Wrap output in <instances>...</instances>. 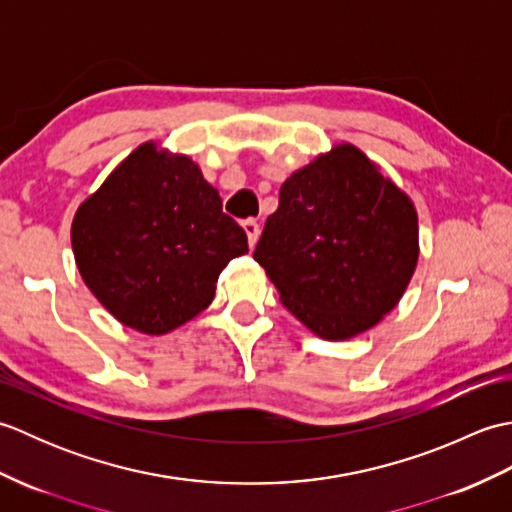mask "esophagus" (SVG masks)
Listing matches in <instances>:
<instances>
[{"mask_svg": "<svg viewBox=\"0 0 512 512\" xmlns=\"http://www.w3.org/2000/svg\"><path fill=\"white\" fill-rule=\"evenodd\" d=\"M244 231H246V237H248V244L255 246L257 239H259V222L253 220V217H248V220L242 224Z\"/></svg>", "mask_w": 512, "mask_h": 512, "instance_id": "34e87169", "label": "esophagus"}]
</instances>
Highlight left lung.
I'll use <instances>...</instances> for the list:
<instances>
[{"instance_id": "obj_1", "label": "left lung", "mask_w": 512, "mask_h": 512, "mask_svg": "<svg viewBox=\"0 0 512 512\" xmlns=\"http://www.w3.org/2000/svg\"><path fill=\"white\" fill-rule=\"evenodd\" d=\"M418 253L409 195L343 143L281 184L253 257L308 330L345 341L396 308Z\"/></svg>"}]
</instances>
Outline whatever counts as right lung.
I'll return each instance as SVG.
<instances>
[{"mask_svg": "<svg viewBox=\"0 0 512 512\" xmlns=\"http://www.w3.org/2000/svg\"><path fill=\"white\" fill-rule=\"evenodd\" d=\"M72 250L107 312L158 336L209 308L217 277L248 253V239L200 167L149 140L79 206Z\"/></svg>", "mask_w": 512, "mask_h": 512, "instance_id": "1", "label": "right lung"}]
</instances>
